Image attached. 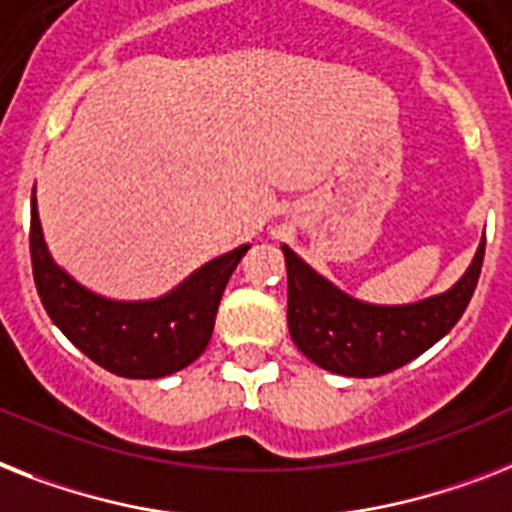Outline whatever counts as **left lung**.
<instances>
[{"label": "left lung", "mask_w": 512, "mask_h": 512, "mask_svg": "<svg viewBox=\"0 0 512 512\" xmlns=\"http://www.w3.org/2000/svg\"><path fill=\"white\" fill-rule=\"evenodd\" d=\"M484 236L471 265L447 292L410 305H371L342 292L281 244L289 278V334L323 371L371 378L397 371L434 347L460 321L479 284Z\"/></svg>", "instance_id": "1"}]
</instances>
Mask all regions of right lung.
Returning <instances> with one entry per match:
<instances>
[{"mask_svg":"<svg viewBox=\"0 0 512 512\" xmlns=\"http://www.w3.org/2000/svg\"><path fill=\"white\" fill-rule=\"evenodd\" d=\"M249 244L215 257L155 299H110L91 292L49 255L36 189L31 194V263L41 305L78 350L123 378H162L191 365L213 336L228 278Z\"/></svg>","mask_w":512,"mask_h":512,"instance_id":"1","label":"right lung"}]
</instances>
